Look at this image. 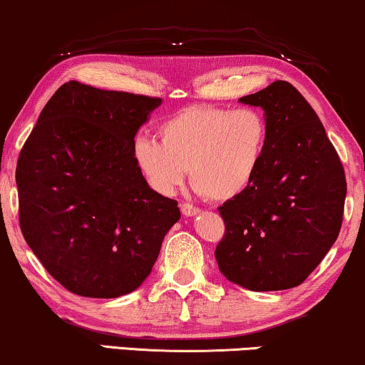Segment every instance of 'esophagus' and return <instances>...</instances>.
Here are the masks:
<instances>
[{
    "label": "esophagus",
    "instance_id": "obj_1",
    "mask_svg": "<svg viewBox=\"0 0 365 365\" xmlns=\"http://www.w3.org/2000/svg\"><path fill=\"white\" fill-rule=\"evenodd\" d=\"M180 210H182V213L185 215V217H195V215H198L200 212H202V210H200L198 207H195V205L187 203V202L180 203Z\"/></svg>",
    "mask_w": 365,
    "mask_h": 365
}]
</instances>
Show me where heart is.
<instances>
[{"instance_id": "heart-1", "label": "heart", "mask_w": 365, "mask_h": 365, "mask_svg": "<svg viewBox=\"0 0 365 365\" xmlns=\"http://www.w3.org/2000/svg\"><path fill=\"white\" fill-rule=\"evenodd\" d=\"M160 143L138 137L133 158L148 185L168 195L180 187L187 168L202 197L228 202L245 193L263 163L269 125L258 107H187L158 127Z\"/></svg>"}]
</instances>
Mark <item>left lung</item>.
<instances>
[{
  "mask_svg": "<svg viewBox=\"0 0 365 365\" xmlns=\"http://www.w3.org/2000/svg\"><path fill=\"white\" fill-rule=\"evenodd\" d=\"M240 102L264 110L269 138L253 183L218 208L225 235L215 258L246 289H289L337 240L346 173L319 117L289 82L274 81Z\"/></svg>",
  "mask_w": 365,
  "mask_h": 365,
  "instance_id": "1",
  "label": "left lung"
}]
</instances>
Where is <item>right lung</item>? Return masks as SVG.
<instances>
[{"mask_svg":"<svg viewBox=\"0 0 365 365\" xmlns=\"http://www.w3.org/2000/svg\"><path fill=\"white\" fill-rule=\"evenodd\" d=\"M160 102L69 81L24 142L19 227L46 271L74 294L137 289L180 220L177 200L148 187L133 158V137Z\"/></svg>","mask_w":365,"mask_h":365,"instance_id":"1","label":"right lung"}]
</instances>
